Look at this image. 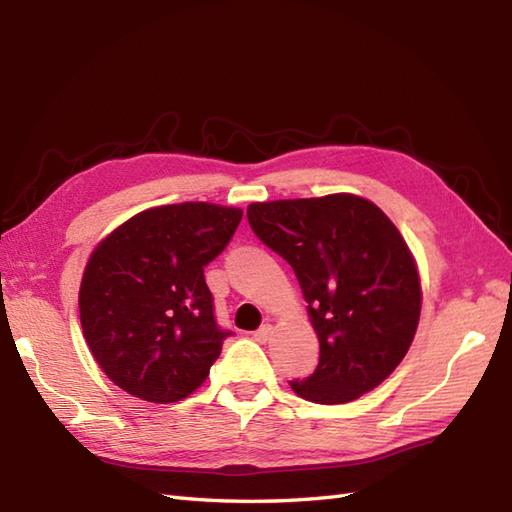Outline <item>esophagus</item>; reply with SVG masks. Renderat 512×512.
I'll list each match as a JSON object with an SVG mask.
<instances>
[{"label": "esophagus", "instance_id": "obj_1", "mask_svg": "<svg viewBox=\"0 0 512 512\" xmlns=\"http://www.w3.org/2000/svg\"><path fill=\"white\" fill-rule=\"evenodd\" d=\"M270 336H273V325H268V323L253 332V339H255L257 343H266V341L270 339Z\"/></svg>", "mask_w": 512, "mask_h": 512}]
</instances>
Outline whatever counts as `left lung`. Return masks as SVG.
<instances>
[{
    "label": "left lung",
    "mask_w": 512,
    "mask_h": 512,
    "mask_svg": "<svg viewBox=\"0 0 512 512\" xmlns=\"http://www.w3.org/2000/svg\"><path fill=\"white\" fill-rule=\"evenodd\" d=\"M248 224L295 270L319 336V365L292 380L301 398L341 405L405 358L420 319V277L389 217L358 195L255 202Z\"/></svg>",
    "instance_id": "left-lung-1"
}]
</instances>
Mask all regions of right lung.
<instances>
[{
	"mask_svg": "<svg viewBox=\"0 0 512 512\" xmlns=\"http://www.w3.org/2000/svg\"><path fill=\"white\" fill-rule=\"evenodd\" d=\"M242 215L209 202L156 206L96 246L81 281V328L96 363L127 394L176 402L209 376L233 332L217 325L204 268Z\"/></svg>",
	"mask_w": 512,
	"mask_h": 512,
	"instance_id": "right-lung-1",
	"label": "right lung"
}]
</instances>
